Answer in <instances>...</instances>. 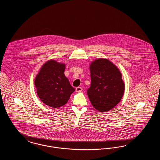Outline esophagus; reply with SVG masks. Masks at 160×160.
<instances>
[{"instance_id":"34e87169","label":"esophagus","mask_w":160,"mask_h":160,"mask_svg":"<svg viewBox=\"0 0 160 160\" xmlns=\"http://www.w3.org/2000/svg\"><path fill=\"white\" fill-rule=\"evenodd\" d=\"M82 90H83V89L81 87H77L76 89V91L77 92H80L82 91Z\"/></svg>"}]
</instances>
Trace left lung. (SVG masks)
Listing matches in <instances>:
<instances>
[{"mask_svg": "<svg viewBox=\"0 0 160 160\" xmlns=\"http://www.w3.org/2000/svg\"><path fill=\"white\" fill-rule=\"evenodd\" d=\"M91 84L87 93L93 107L99 112L112 109L122 99L125 83L119 68L111 61L98 58L90 64Z\"/></svg>", "mask_w": 160, "mask_h": 160, "instance_id": "obj_1", "label": "left lung"}]
</instances>
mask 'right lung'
<instances>
[{
	"instance_id": "right-lung-1",
	"label": "right lung",
	"mask_w": 160,
	"mask_h": 160,
	"mask_svg": "<svg viewBox=\"0 0 160 160\" xmlns=\"http://www.w3.org/2000/svg\"><path fill=\"white\" fill-rule=\"evenodd\" d=\"M65 63L50 59L42 65L35 77L38 97L48 106L59 108L64 106L75 91L65 76Z\"/></svg>"
}]
</instances>
